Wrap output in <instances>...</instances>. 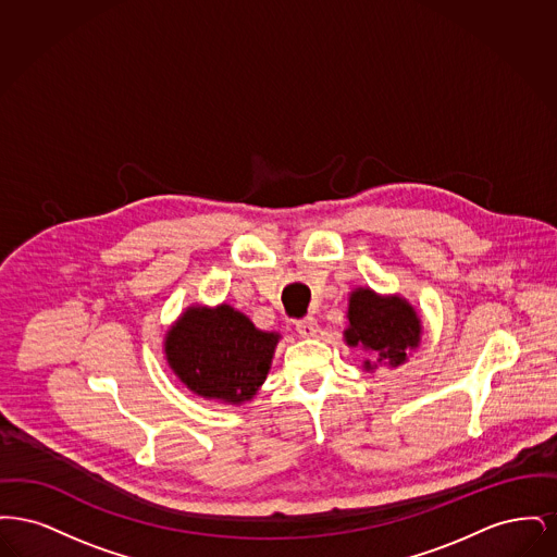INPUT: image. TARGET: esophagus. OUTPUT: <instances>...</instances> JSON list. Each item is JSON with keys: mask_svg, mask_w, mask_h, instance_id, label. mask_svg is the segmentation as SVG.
Masks as SVG:
<instances>
[{"mask_svg": "<svg viewBox=\"0 0 557 557\" xmlns=\"http://www.w3.org/2000/svg\"><path fill=\"white\" fill-rule=\"evenodd\" d=\"M296 330H298V334H300L302 338H313V336H318L319 332L318 319H298V321H296Z\"/></svg>", "mask_w": 557, "mask_h": 557, "instance_id": "esophagus-1", "label": "esophagus"}]
</instances>
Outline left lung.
Masks as SVG:
<instances>
[{
	"label": "left lung",
	"instance_id": "1",
	"mask_svg": "<svg viewBox=\"0 0 557 557\" xmlns=\"http://www.w3.org/2000/svg\"><path fill=\"white\" fill-rule=\"evenodd\" d=\"M346 345L363 348L370 359L366 371L377 366L397 368L407 355L420 346L422 321L416 309L400 296H380L370 288H357L348 296Z\"/></svg>",
	"mask_w": 557,
	"mask_h": 557
}]
</instances>
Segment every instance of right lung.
<instances>
[{"mask_svg": "<svg viewBox=\"0 0 557 557\" xmlns=\"http://www.w3.org/2000/svg\"><path fill=\"white\" fill-rule=\"evenodd\" d=\"M280 334L263 332L230 305L187 307L164 336L173 373L198 397L242 405L265 382Z\"/></svg>", "mask_w": 557, "mask_h": 557, "instance_id": "right-lung-1", "label": "right lung"}]
</instances>
